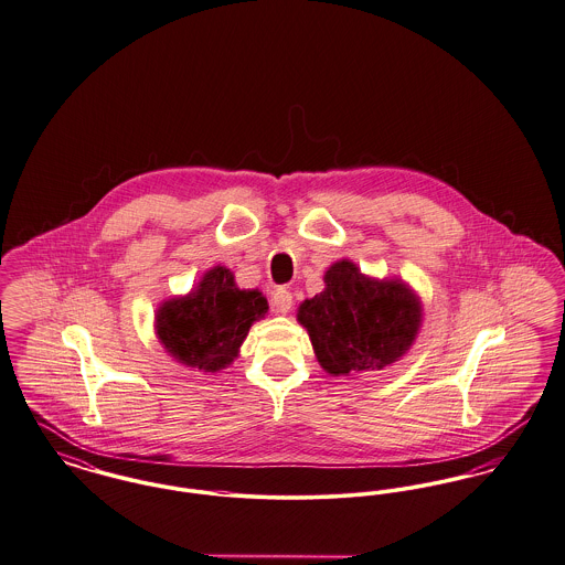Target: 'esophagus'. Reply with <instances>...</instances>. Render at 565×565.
Listing matches in <instances>:
<instances>
[{
    "label": "esophagus",
    "mask_w": 565,
    "mask_h": 565,
    "mask_svg": "<svg viewBox=\"0 0 565 565\" xmlns=\"http://www.w3.org/2000/svg\"><path fill=\"white\" fill-rule=\"evenodd\" d=\"M270 302H273V307H275L277 313H288L290 307H292V295H290L286 288H277V290L273 292Z\"/></svg>",
    "instance_id": "esophagus-1"
}]
</instances>
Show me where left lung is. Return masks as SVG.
I'll list each match as a JSON object with an SVG mask.
<instances>
[{
  "mask_svg": "<svg viewBox=\"0 0 565 565\" xmlns=\"http://www.w3.org/2000/svg\"><path fill=\"white\" fill-rule=\"evenodd\" d=\"M423 300L398 277H369L343 258L324 273V290L299 305L313 354L331 375H359L401 361L423 327Z\"/></svg>",
  "mask_w": 565,
  "mask_h": 565,
  "instance_id": "8db88e82",
  "label": "left lung"
}]
</instances>
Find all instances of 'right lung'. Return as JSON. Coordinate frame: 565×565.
<instances>
[{
    "label": "right lung",
    "instance_id": "obj_1",
    "mask_svg": "<svg viewBox=\"0 0 565 565\" xmlns=\"http://www.w3.org/2000/svg\"><path fill=\"white\" fill-rule=\"evenodd\" d=\"M268 313L260 290L238 288L226 266H211L183 297L156 309V334L168 356L202 373H217L234 363L254 322Z\"/></svg>",
    "mask_w": 565,
    "mask_h": 565
}]
</instances>
